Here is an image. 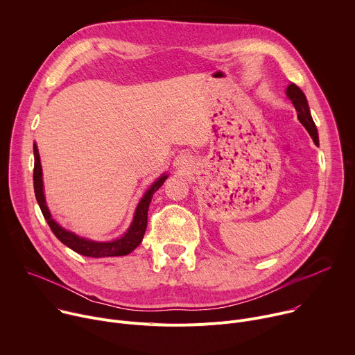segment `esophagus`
Here are the masks:
<instances>
[{"instance_id": "34e87169", "label": "esophagus", "mask_w": 355, "mask_h": 355, "mask_svg": "<svg viewBox=\"0 0 355 355\" xmlns=\"http://www.w3.org/2000/svg\"><path fill=\"white\" fill-rule=\"evenodd\" d=\"M188 157L185 156V155H180L177 159H175V164L178 166V167H185L187 164H188Z\"/></svg>"}]
</instances>
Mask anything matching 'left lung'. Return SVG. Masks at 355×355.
Instances as JSON below:
<instances>
[{
  "mask_svg": "<svg viewBox=\"0 0 355 355\" xmlns=\"http://www.w3.org/2000/svg\"><path fill=\"white\" fill-rule=\"evenodd\" d=\"M286 96L292 101V104L297 112V119L299 122L306 128V130L309 132L311 137L313 139V141L316 144H319V135H318V129H316V125L312 119V115H311V111H309V105H308V99L305 96V94H303V91L295 85L293 83H291L288 87H286Z\"/></svg>",
  "mask_w": 355,
  "mask_h": 355,
  "instance_id": "1",
  "label": "left lung"
}]
</instances>
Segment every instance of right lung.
<instances>
[{"label":"right lung","mask_w":355,"mask_h":355,"mask_svg":"<svg viewBox=\"0 0 355 355\" xmlns=\"http://www.w3.org/2000/svg\"><path fill=\"white\" fill-rule=\"evenodd\" d=\"M33 155H35V166H33V188H35V196L37 204L40 207V211L47 222V225L52 229V232L55 233V236L63 243L66 244L69 248H71L73 251L78 252L81 256L85 257H118V256H126L129 252H132L143 240L146 227H147V211L150 207L151 198H153V193L164 184V181L167 180V174H163L162 177H159L153 185H151L146 193L143 195V198L140 199L139 205L135 211V216L133 220L128 229V232L119 237L115 239L112 241H94L89 239H84L77 236L73 232L66 230L64 227H62L59 223H56L50 215L47 207H46V199H44V193H43V180H42V166H40V157H39V151H37V146L33 144Z\"/></svg>","instance_id":"add662e5"}]
</instances>
